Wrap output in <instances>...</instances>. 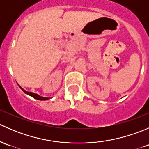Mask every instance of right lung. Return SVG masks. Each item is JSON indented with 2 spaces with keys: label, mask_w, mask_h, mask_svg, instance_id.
<instances>
[{
  "label": "right lung",
  "mask_w": 149,
  "mask_h": 149,
  "mask_svg": "<svg viewBox=\"0 0 149 149\" xmlns=\"http://www.w3.org/2000/svg\"><path fill=\"white\" fill-rule=\"evenodd\" d=\"M19 86L20 87L21 89H22V91H23L25 93V94H28V95L31 96V97H33V98L36 99V100H49V98H48V97H41V96L38 95V94H34V93H33V92H29V91H26V90H24V88H22V87H21L19 85Z\"/></svg>",
  "instance_id": "1"
}]
</instances>
